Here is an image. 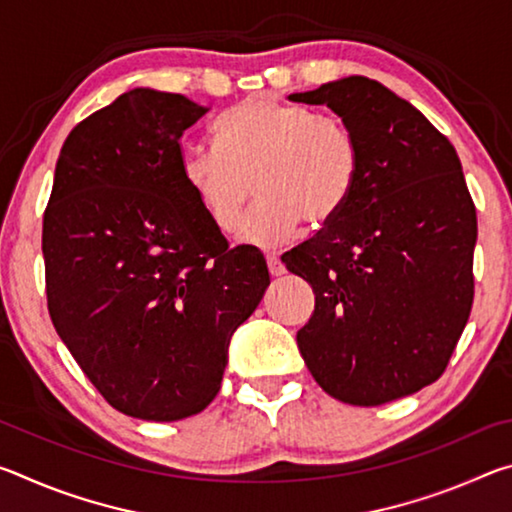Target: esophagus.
Segmentation results:
<instances>
[{"label": "esophagus", "mask_w": 512, "mask_h": 512, "mask_svg": "<svg viewBox=\"0 0 512 512\" xmlns=\"http://www.w3.org/2000/svg\"><path fill=\"white\" fill-rule=\"evenodd\" d=\"M266 264H268V271H271L273 277H280L287 273V268H284V264L280 262V257L277 255H266Z\"/></svg>", "instance_id": "esophagus-1"}]
</instances>
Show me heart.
I'll use <instances>...</instances> for the list:
<instances>
[{
  "mask_svg": "<svg viewBox=\"0 0 512 512\" xmlns=\"http://www.w3.org/2000/svg\"><path fill=\"white\" fill-rule=\"evenodd\" d=\"M216 142L185 144L180 173L216 230L237 223L250 196L259 201L241 221V244H287L307 221L323 228L348 203L359 173V146L334 115L273 97H248L223 112Z\"/></svg>",
  "mask_w": 512,
  "mask_h": 512,
  "instance_id": "obj_1",
  "label": "heart"
}]
</instances>
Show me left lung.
<instances>
[{"label":"left lung","mask_w":512,"mask_h":512,"mask_svg":"<svg viewBox=\"0 0 512 512\" xmlns=\"http://www.w3.org/2000/svg\"><path fill=\"white\" fill-rule=\"evenodd\" d=\"M291 101L327 106L359 146L336 219L282 255L316 293L298 332L327 395L379 406L443 375L474 300L476 210L452 142L384 85L348 76Z\"/></svg>","instance_id":"obj_1"}]
</instances>
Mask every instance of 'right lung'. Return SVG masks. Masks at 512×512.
<instances>
[{"mask_svg": "<svg viewBox=\"0 0 512 512\" xmlns=\"http://www.w3.org/2000/svg\"><path fill=\"white\" fill-rule=\"evenodd\" d=\"M207 110L135 88L74 126L56 162L42 221L51 323L131 418L201 413L271 284L264 255L228 248L180 173V137Z\"/></svg>", "mask_w": 512, "mask_h": 512, "instance_id": "1", "label": "right lung"}]
</instances>
